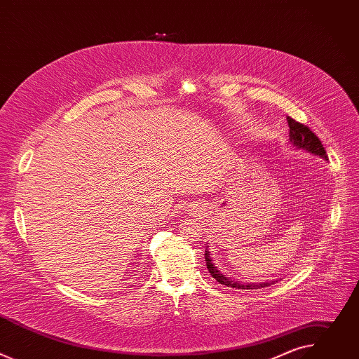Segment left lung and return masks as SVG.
Returning <instances> with one entry per match:
<instances>
[{
    "mask_svg": "<svg viewBox=\"0 0 359 359\" xmlns=\"http://www.w3.org/2000/svg\"><path fill=\"white\" fill-rule=\"evenodd\" d=\"M288 122V128H290V143L292 147L298 149V150H304V151H309L314 156H318L324 161H328L327 158V151L321 143V140L316 136V133H313V130L305 126L299 122H295L292 118H287ZM204 259H206V266L208 270L210 273V276L213 278L217 280V283L230 287V288H236V290H259V288H264L269 287L271 284H276L280 280H273V281H264V283H243L238 280H234L231 277H227L226 274H223L215 264L213 259H212V254L209 251V245H206V252H204Z\"/></svg>",
    "mask_w": 359,
    "mask_h": 359,
    "instance_id": "1",
    "label": "left lung"
}]
</instances>
